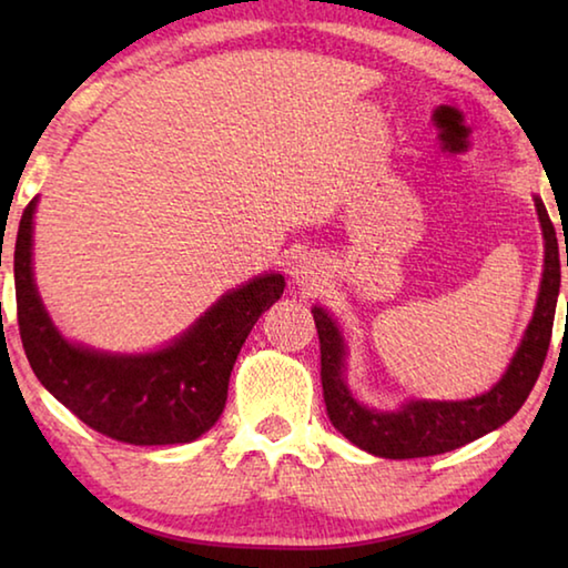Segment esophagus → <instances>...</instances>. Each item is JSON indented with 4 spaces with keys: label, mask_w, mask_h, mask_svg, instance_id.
Returning <instances> with one entry per match:
<instances>
[{
    "label": "esophagus",
    "mask_w": 568,
    "mask_h": 568,
    "mask_svg": "<svg viewBox=\"0 0 568 568\" xmlns=\"http://www.w3.org/2000/svg\"><path fill=\"white\" fill-rule=\"evenodd\" d=\"M295 281L297 283H315V277H318L321 273H318V265H315L311 257H303V261H297V265H295Z\"/></svg>",
    "instance_id": "34e87169"
}]
</instances>
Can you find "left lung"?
Wrapping results in <instances>:
<instances>
[{
	"mask_svg": "<svg viewBox=\"0 0 568 568\" xmlns=\"http://www.w3.org/2000/svg\"><path fill=\"white\" fill-rule=\"evenodd\" d=\"M541 220L546 257L541 293L534 318L528 323L521 348L516 351L504 378L484 396L468 400H410L396 413H378L361 406L343 378V338L338 325L323 307H313V321L321 341V383L328 418L341 434L363 450L381 458H423L446 454L470 444L488 430L504 426L531 393L549 353L556 297L561 285V257L556 230L541 200L536 197ZM568 267V253H566Z\"/></svg>",
	"mask_w": 568,
	"mask_h": 568,
	"instance_id": "obj_1",
	"label": "left lung"
}]
</instances>
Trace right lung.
Segmentation results:
<instances>
[{
    "label": "right lung",
    "instance_id": "1",
    "mask_svg": "<svg viewBox=\"0 0 568 568\" xmlns=\"http://www.w3.org/2000/svg\"><path fill=\"white\" fill-rule=\"evenodd\" d=\"M24 207L14 243L17 323L34 376L98 434L132 446L190 444L220 418L230 371L257 318L283 295V275H261L227 293L168 348L110 355L67 343L37 295L32 215Z\"/></svg>",
    "mask_w": 568,
    "mask_h": 568
}]
</instances>
